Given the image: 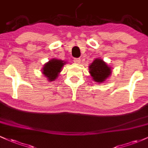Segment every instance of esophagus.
I'll return each mask as SVG.
<instances>
[{
	"instance_id": "34e87169",
	"label": "esophagus",
	"mask_w": 148,
	"mask_h": 148,
	"mask_svg": "<svg viewBox=\"0 0 148 148\" xmlns=\"http://www.w3.org/2000/svg\"><path fill=\"white\" fill-rule=\"evenodd\" d=\"M74 62H75V63H77L79 64L81 62V58H74Z\"/></svg>"
}]
</instances>
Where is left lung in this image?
<instances>
[{
    "label": "left lung",
    "instance_id": "left-lung-1",
    "mask_svg": "<svg viewBox=\"0 0 148 148\" xmlns=\"http://www.w3.org/2000/svg\"><path fill=\"white\" fill-rule=\"evenodd\" d=\"M89 72L95 82L103 83L111 74V67L103 60L96 58L89 66Z\"/></svg>",
    "mask_w": 148,
    "mask_h": 148
}]
</instances>
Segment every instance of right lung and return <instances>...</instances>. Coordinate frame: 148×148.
Segmentation results:
<instances>
[{
	"mask_svg": "<svg viewBox=\"0 0 148 148\" xmlns=\"http://www.w3.org/2000/svg\"><path fill=\"white\" fill-rule=\"evenodd\" d=\"M65 63L66 62L58 59H51L44 65L42 68V74L47 78L48 81H55Z\"/></svg>",
	"mask_w": 148,
	"mask_h": 148,
	"instance_id": "right-lung-1",
	"label": "right lung"
}]
</instances>
